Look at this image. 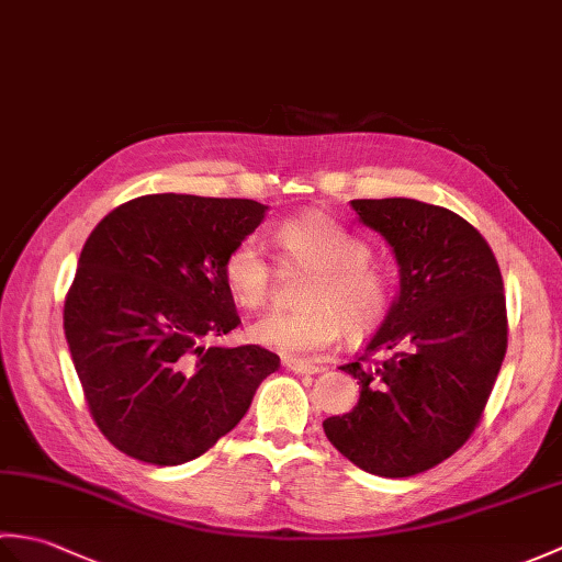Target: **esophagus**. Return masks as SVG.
<instances>
[{"mask_svg":"<svg viewBox=\"0 0 562 562\" xmlns=\"http://www.w3.org/2000/svg\"><path fill=\"white\" fill-rule=\"evenodd\" d=\"M284 367L290 369L294 374H316L321 372V367L312 364V362H304V360H284Z\"/></svg>","mask_w":562,"mask_h":562,"instance_id":"esophagus-1","label":"esophagus"}]
</instances>
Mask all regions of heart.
Wrapping results in <instances>:
<instances>
[{
	"mask_svg": "<svg viewBox=\"0 0 562 562\" xmlns=\"http://www.w3.org/2000/svg\"><path fill=\"white\" fill-rule=\"evenodd\" d=\"M274 246L290 266L314 272L292 314H270L250 326V338L266 348L294 357H314L345 336L352 340L374 333L391 308L389 272L372 262V250L360 236L326 217H300L274 229ZM224 284L244 308L268 304L272 268L256 238L238 241L224 258Z\"/></svg>",
	"mask_w": 562,
	"mask_h": 562,
	"instance_id": "1",
	"label": "heart"
}]
</instances>
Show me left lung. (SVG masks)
Returning a JSON list of instances; mask_svg holds the SVG:
<instances>
[{
    "label": "left lung",
    "mask_w": 562,
    "mask_h": 562,
    "mask_svg": "<svg viewBox=\"0 0 562 562\" xmlns=\"http://www.w3.org/2000/svg\"><path fill=\"white\" fill-rule=\"evenodd\" d=\"M386 238L401 290L355 362L350 413L324 420L345 459L381 479H411L459 451L479 427L507 352L503 274L481 232L411 198L352 200ZM387 352L384 363L371 355Z\"/></svg>",
    "instance_id": "8db88e82"
}]
</instances>
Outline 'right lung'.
Wrapping results in <instances>:
<instances>
[{"label": "right lung", "instance_id": "right-lung-1", "mask_svg": "<svg viewBox=\"0 0 562 562\" xmlns=\"http://www.w3.org/2000/svg\"><path fill=\"white\" fill-rule=\"evenodd\" d=\"M266 212L241 198L142 195L105 214L83 244L65 338L93 423L127 457L154 465L202 457L280 367L260 345H210L241 324L222 266Z\"/></svg>", "mask_w": 562, "mask_h": 562}]
</instances>
